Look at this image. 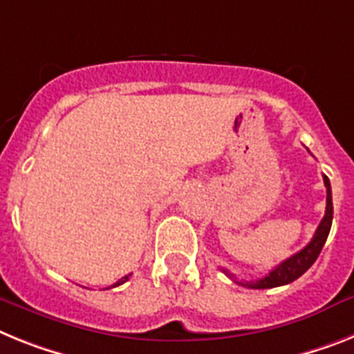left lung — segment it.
I'll return each mask as SVG.
<instances>
[{"instance_id": "obj_1", "label": "left lung", "mask_w": 354, "mask_h": 354, "mask_svg": "<svg viewBox=\"0 0 354 354\" xmlns=\"http://www.w3.org/2000/svg\"><path fill=\"white\" fill-rule=\"evenodd\" d=\"M324 185H326V192H328V198H326V214H324L322 221L315 230V236L308 245L302 248L301 252L293 254L292 257L284 259L283 263L275 266L268 275H264L263 279H257V281H248V283H239L234 279V275L228 270L223 268V272L227 273L228 277L234 279L237 284L241 286L252 288V290H266V288H277L284 286V284L293 283L295 279H299L306 270L310 268L311 264L317 261L320 250H322L324 243L328 239L329 230H331V223H333V201H331V183H329L328 176H324Z\"/></svg>"}]
</instances>
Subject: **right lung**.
Here are the masks:
<instances>
[{
    "label": "right lung",
    "instance_id": "1",
    "mask_svg": "<svg viewBox=\"0 0 354 354\" xmlns=\"http://www.w3.org/2000/svg\"><path fill=\"white\" fill-rule=\"evenodd\" d=\"M127 279H129V275H126V277H122V279H118L117 283L113 284V286H120V284H124L127 281Z\"/></svg>",
    "mask_w": 354,
    "mask_h": 354
}]
</instances>
